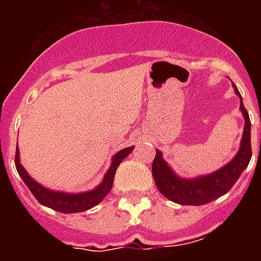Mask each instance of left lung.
I'll list each match as a JSON object with an SVG mask.
<instances>
[{"mask_svg":"<svg viewBox=\"0 0 261 261\" xmlns=\"http://www.w3.org/2000/svg\"><path fill=\"white\" fill-rule=\"evenodd\" d=\"M235 94L241 99V110L244 117V129L241 146L234 158L223 167L211 174L196 177H181L176 174L163 158L162 151L155 149L156 154L151 166V174L158 191L166 199L180 205H204L218 199L231 190L242 172L247 168L252 156L251 149V121L242 100V95L232 84Z\"/></svg>","mask_w":261,"mask_h":261,"instance_id":"obj_1","label":"left lung"}]
</instances>
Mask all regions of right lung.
Here are the masks:
<instances>
[{
	"mask_svg": "<svg viewBox=\"0 0 261 261\" xmlns=\"http://www.w3.org/2000/svg\"><path fill=\"white\" fill-rule=\"evenodd\" d=\"M133 149H135V146H129L117 151L111 159V166L108 167L100 184L93 190L86 191V192L70 193L64 192V191H53L44 187L43 184L38 183L35 179L30 176L29 172L24 170V167L20 163L18 146L17 151H15V167H17V171L19 176L22 177V180L29 187V190L31 191L32 195L35 196V199L41 205L53 209V211L61 212V213H80V212L89 211V209L94 208L95 205H98L99 202H102V200L112 190L115 172H116L117 167L129 154L132 153Z\"/></svg>",
	"mask_w": 261,
	"mask_h": 261,
	"instance_id": "add662e5",
	"label": "right lung"
}]
</instances>
